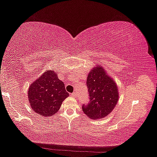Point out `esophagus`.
Wrapping results in <instances>:
<instances>
[{
	"instance_id": "esophagus-1",
	"label": "esophagus",
	"mask_w": 157,
	"mask_h": 157,
	"mask_svg": "<svg viewBox=\"0 0 157 157\" xmlns=\"http://www.w3.org/2000/svg\"><path fill=\"white\" fill-rule=\"evenodd\" d=\"M71 96H72V97L75 98H76L77 97H78V95H77V94H76L75 92H74V93H73V94H71Z\"/></svg>"
}]
</instances>
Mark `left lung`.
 <instances>
[{
	"label": "left lung",
	"mask_w": 157,
	"mask_h": 157,
	"mask_svg": "<svg viewBox=\"0 0 157 157\" xmlns=\"http://www.w3.org/2000/svg\"><path fill=\"white\" fill-rule=\"evenodd\" d=\"M89 102L82 105V111L91 119H99L109 114L118 100L116 82L107 75L104 68H94L87 77Z\"/></svg>",
	"instance_id": "8db88e82"
}]
</instances>
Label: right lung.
I'll list each match as a JSON object with an SVG mask.
<instances>
[{
  "instance_id": "right-lung-1",
  "label": "right lung",
  "mask_w": 157,
  "mask_h": 157,
  "mask_svg": "<svg viewBox=\"0 0 157 157\" xmlns=\"http://www.w3.org/2000/svg\"><path fill=\"white\" fill-rule=\"evenodd\" d=\"M68 95L64 84L52 71H46L33 82L28 90V99L32 108L44 116L49 117L56 113Z\"/></svg>"
}]
</instances>
